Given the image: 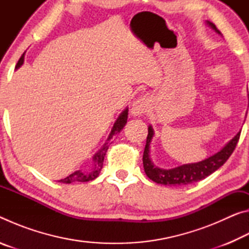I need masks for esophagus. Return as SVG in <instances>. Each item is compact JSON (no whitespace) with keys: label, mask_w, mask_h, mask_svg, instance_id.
I'll use <instances>...</instances> for the list:
<instances>
[{"label":"esophagus","mask_w":249,"mask_h":249,"mask_svg":"<svg viewBox=\"0 0 249 249\" xmlns=\"http://www.w3.org/2000/svg\"><path fill=\"white\" fill-rule=\"evenodd\" d=\"M148 98L146 96H142V98L137 99L132 105V108H130V113L134 116H141L147 112V108H148Z\"/></svg>","instance_id":"obj_1"}]
</instances>
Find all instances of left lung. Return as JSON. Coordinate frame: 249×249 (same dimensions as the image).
<instances>
[{"mask_svg":"<svg viewBox=\"0 0 249 249\" xmlns=\"http://www.w3.org/2000/svg\"><path fill=\"white\" fill-rule=\"evenodd\" d=\"M206 24L214 29L217 34L222 35L221 32L216 28L215 25L213 23L206 20ZM249 99V96H248ZM249 107V103H248ZM154 129L151 125L148 126V135H147L146 146L144 150V155H142V165H144V169L147 177L154 182L163 184V185H185L191 184L196 181H200L202 179L206 178V177L213 174L214 171L217 170L218 168L224 165L225 161L230 158V156L233 153L237 142L239 140V135L241 132H238L231 140L227 142V144L223 147V148L217 151L216 154L210 156L199 162L193 163H185V165H181L176 168H171V169H163V168H159L158 166L154 165V162L150 159V142L154 137Z\"/></svg>","mask_w":249,"mask_h":249,"instance_id":"1","label":"left lung"}]
</instances>
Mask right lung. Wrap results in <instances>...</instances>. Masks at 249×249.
Listing matches in <instances>:
<instances>
[{"instance_id":"right-lung-1","label":"right lung","mask_w":249,"mask_h":249,"mask_svg":"<svg viewBox=\"0 0 249 249\" xmlns=\"http://www.w3.org/2000/svg\"><path fill=\"white\" fill-rule=\"evenodd\" d=\"M24 58H25V53L22 54V57L19 58L18 64H16L15 70L19 69L20 67L23 66ZM127 116H128V107H126L124 111L121 113L120 116L117 117V120L115 121V123L112 127L111 133H109V135H108L107 142H105V144L101 147V149H99L98 153H95L93 157H92V159H93V167H92V169L90 171L82 172L81 170H77V171H74L73 174L69 175L67 178L59 180V182L71 183V182H77V181L78 182H88V181L94 180L96 177L99 176V174L101 172V169H102L105 154H107L109 144L113 142V140H114V137L116 136V135L119 134L122 129H123L125 124L127 123Z\"/></svg>"}]
</instances>
